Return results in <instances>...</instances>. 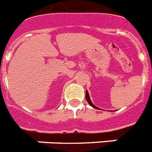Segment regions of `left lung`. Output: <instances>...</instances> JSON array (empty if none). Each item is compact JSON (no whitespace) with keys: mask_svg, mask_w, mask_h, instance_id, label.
Masks as SVG:
<instances>
[{"mask_svg":"<svg viewBox=\"0 0 152 152\" xmlns=\"http://www.w3.org/2000/svg\"><path fill=\"white\" fill-rule=\"evenodd\" d=\"M86 100H87V102L88 103V104L90 105L91 107H93V108H96V109H99L97 107H96L94 104L92 103V101H91V99H90V97H89V95H88V91H86Z\"/></svg>","mask_w":152,"mask_h":152,"instance_id":"left-lung-1","label":"left lung"}]
</instances>
